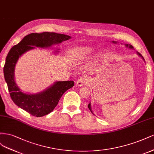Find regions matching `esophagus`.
Listing matches in <instances>:
<instances>
[{
	"label": "esophagus",
	"instance_id": "1",
	"mask_svg": "<svg viewBox=\"0 0 154 154\" xmlns=\"http://www.w3.org/2000/svg\"><path fill=\"white\" fill-rule=\"evenodd\" d=\"M88 83V80L86 78H80L79 79L76 84H77V86H79V87H82L84 85H86V84Z\"/></svg>",
	"mask_w": 154,
	"mask_h": 154
}]
</instances>
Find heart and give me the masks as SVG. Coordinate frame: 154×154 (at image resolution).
<instances>
[{
	"label": "heart",
	"instance_id": "1",
	"mask_svg": "<svg viewBox=\"0 0 154 154\" xmlns=\"http://www.w3.org/2000/svg\"><path fill=\"white\" fill-rule=\"evenodd\" d=\"M93 52V49L91 47L81 46L76 47L72 48L69 51L68 57L69 60L72 61H78V60H83V59H87L91 54ZM100 58L99 54H97L95 56V58L93 60V63H96L98 61V59Z\"/></svg>",
	"mask_w": 154,
	"mask_h": 154
}]
</instances>
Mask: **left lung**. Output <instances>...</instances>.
<instances>
[{"mask_svg":"<svg viewBox=\"0 0 154 154\" xmlns=\"http://www.w3.org/2000/svg\"><path fill=\"white\" fill-rule=\"evenodd\" d=\"M112 43H115V44H116L117 43V42H116V41H112ZM124 45H125V47H128V48H130V49H134V47L131 45H130V44H124ZM137 55L139 56H140V57H141L143 59V60H144V61H145V59H144V58H143V57L141 56V54H140V53H139L138 52H137ZM88 108H89V109H90V111L93 114V111H92V110H91V103H89L88 104ZM93 115H94V114H93Z\"/></svg>","mask_w":154,"mask_h":154,"instance_id":"8db88e82","label":"left lung"}]
</instances>
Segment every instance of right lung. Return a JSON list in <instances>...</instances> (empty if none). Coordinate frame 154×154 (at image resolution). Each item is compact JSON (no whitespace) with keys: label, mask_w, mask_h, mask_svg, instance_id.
I'll return each instance as SVG.
<instances>
[{"label":"right lung","mask_w":154,"mask_h":154,"mask_svg":"<svg viewBox=\"0 0 154 154\" xmlns=\"http://www.w3.org/2000/svg\"><path fill=\"white\" fill-rule=\"evenodd\" d=\"M70 38V36L56 32L31 33L13 46L8 54L4 66V75L10 97L17 106L34 116L42 117L52 112L63 93L74 86V82L56 81L38 93H24L17 86L14 77V69L18 59L36 47L51 48ZM59 50V48H56L54 54H57Z\"/></svg>","instance_id":"1"}]
</instances>
